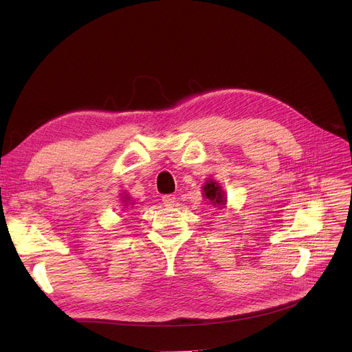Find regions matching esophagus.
<instances>
[{
    "label": "esophagus",
    "instance_id": "obj_1",
    "mask_svg": "<svg viewBox=\"0 0 352 352\" xmlns=\"http://www.w3.org/2000/svg\"><path fill=\"white\" fill-rule=\"evenodd\" d=\"M175 201H177V198L174 195H171V194L162 197V204L165 207H174L175 206Z\"/></svg>",
    "mask_w": 352,
    "mask_h": 352
}]
</instances>
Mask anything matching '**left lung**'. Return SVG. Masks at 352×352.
Wrapping results in <instances>:
<instances>
[{"label": "left lung", "instance_id": "8db88e82", "mask_svg": "<svg viewBox=\"0 0 352 352\" xmlns=\"http://www.w3.org/2000/svg\"><path fill=\"white\" fill-rule=\"evenodd\" d=\"M201 188H202V197L208 199L211 206H214L217 208H224L227 206L226 191L214 178L206 179L204 186H202Z\"/></svg>", "mask_w": 352, "mask_h": 352}]
</instances>
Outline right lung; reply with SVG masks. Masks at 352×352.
<instances>
[{"label":"right lung","instance_id":"obj_1","mask_svg":"<svg viewBox=\"0 0 352 352\" xmlns=\"http://www.w3.org/2000/svg\"><path fill=\"white\" fill-rule=\"evenodd\" d=\"M121 195H122V197H121V201H122V207H124V208H128L129 206H134V204H135L134 199H133L131 197H129L126 192H122Z\"/></svg>","mask_w":352,"mask_h":352}]
</instances>
